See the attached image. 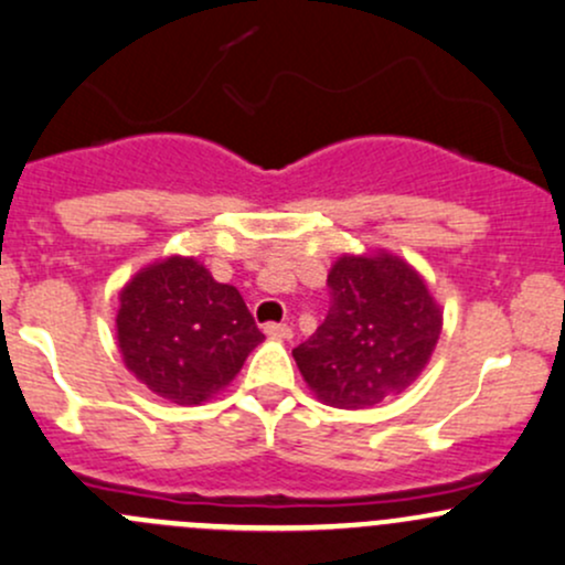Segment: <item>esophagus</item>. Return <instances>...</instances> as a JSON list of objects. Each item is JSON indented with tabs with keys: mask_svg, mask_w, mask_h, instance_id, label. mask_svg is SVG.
Instances as JSON below:
<instances>
[{
	"mask_svg": "<svg viewBox=\"0 0 565 565\" xmlns=\"http://www.w3.org/2000/svg\"><path fill=\"white\" fill-rule=\"evenodd\" d=\"M265 335L270 338H281V341H289L292 338V328L289 324H265Z\"/></svg>",
	"mask_w": 565,
	"mask_h": 565,
	"instance_id": "obj_1",
	"label": "esophagus"
}]
</instances>
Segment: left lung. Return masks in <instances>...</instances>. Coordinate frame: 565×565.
Instances as JSON below:
<instances>
[{
    "instance_id": "obj_1",
    "label": "left lung",
    "mask_w": 565,
    "mask_h": 565,
    "mask_svg": "<svg viewBox=\"0 0 565 565\" xmlns=\"http://www.w3.org/2000/svg\"><path fill=\"white\" fill-rule=\"evenodd\" d=\"M328 287V317L292 349L313 395L335 408H367L412 387L444 324L425 278L379 248L338 257Z\"/></svg>"
}]
</instances>
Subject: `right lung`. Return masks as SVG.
Segmentation results:
<instances>
[{
  "instance_id": "add662e5",
  "label": "right lung",
  "mask_w": 565,
  "mask_h": 565,
  "mask_svg": "<svg viewBox=\"0 0 565 565\" xmlns=\"http://www.w3.org/2000/svg\"><path fill=\"white\" fill-rule=\"evenodd\" d=\"M116 338L138 382L178 406H200L263 343L241 292L194 257L142 267L118 295Z\"/></svg>"
}]
</instances>
